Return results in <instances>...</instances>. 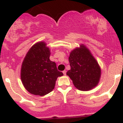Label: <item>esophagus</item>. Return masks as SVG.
Here are the masks:
<instances>
[{"label":"esophagus","mask_w":123,"mask_h":123,"mask_svg":"<svg viewBox=\"0 0 123 123\" xmlns=\"http://www.w3.org/2000/svg\"><path fill=\"white\" fill-rule=\"evenodd\" d=\"M62 72H63V74H64V75H66V70H63Z\"/></svg>","instance_id":"34e87169"}]
</instances>
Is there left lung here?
<instances>
[{
	"instance_id": "left-lung-1",
	"label": "left lung",
	"mask_w": 123,
	"mask_h": 123,
	"mask_svg": "<svg viewBox=\"0 0 123 123\" xmlns=\"http://www.w3.org/2000/svg\"><path fill=\"white\" fill-rule=\"evenodd\" d=\"M70 69L66 73L78 90L88 91L98 85L101 74L98 63L90 50L81 44L70 52Z\"/></svg>"
}]
</instances>
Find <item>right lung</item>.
Masks as SVG:
<instances>
[{
	"instance_id": "right-lung-1",
	"label": "right lung",
	"mask_w": 123,
	"mask_h": 123,
	"mask_svg": "<svg viewBox=\"0 0 123 123\" xmlns=\"http://www.w3.org/2000/svg\"><path fill=\"white\" fill-rule=\"evenodd\" d=\"M50 51L43 42L33 45L24 58L21 69V79L31 94L43 96L53 91L58 77L63 76L56 63L50 60Z\"/></svg>"
}]
</instances>
